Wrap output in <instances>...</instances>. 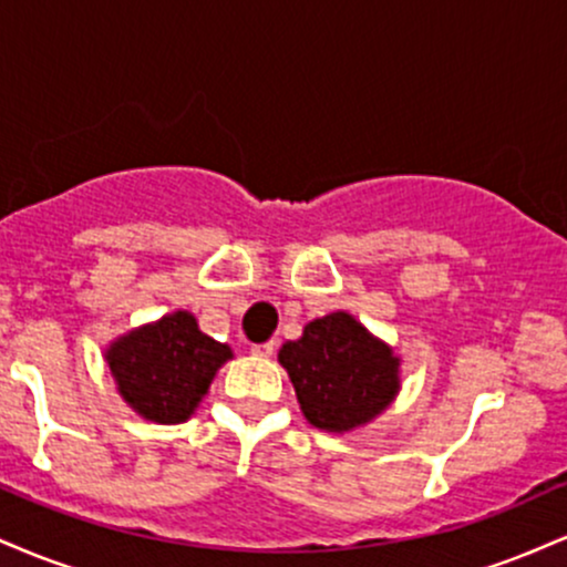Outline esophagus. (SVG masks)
Returning a JSON list of instances; mask_svg holds the SVG:
<instances>
[{
  "mask_svg": "<svg viewBox=\"0 0 567 567\" xmlns=\"http://www.w3.org/2000/svg\"><path fill=\"white\" fill-rule=\"evenodd\" d=\"M250 351L256 357H271L275 354V341H264V343H252Z\"/></svg>",
  "mask_w": 567,
  "mask_h": 567,
  "instance_id": "34e87169",
  "label": "esophagus"
}]
</instances>
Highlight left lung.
<instances>
[{"label":"left lung","instance_id":"obj_1","mask_svg":"<svg viewBox=\"0 0 567 567\" xmlns=\"http://www.w3.org/2000/svg\"><path fill=\"white\" fill-rule=\"evenodd\" d=\"M296 396L311 426L349 432L368 424L400 389V360L347 311L320 317L298 341L279 349Z\"/></svg>","mask_w":567,"mask_h":567}]
</instances>
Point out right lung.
I'll return each mask as SVG.
<instances>
[{"label":"right lung","instance_id":"add662e5","mask_svg":"<svg viewBox=\"0 0 567 567\" xmlns=\"http://www.w3.org/2000/svg\"><path fill=\"white\" fill-rule=\"evenodd\" d=\"M229 357L231 349L202 333L188 311L133 330L106 351L120 394L143 419L157 424L186 421Z\"/></svg>","mask_w":567,"mask_h":567}]
</instances>
